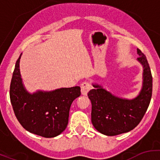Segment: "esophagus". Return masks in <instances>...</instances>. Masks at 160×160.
Returning <instances> with one entry per match:
<instances>
[{
    "label": "esophagus",
    "instance_id": "34e87169",
    "mask_svg": "<svg viewBox=\"0 0 160 160\" xmlns=\"http://www.w3.org/2000/svg\"><path fill=\"white\" fill-rule=\"evenodd\" d=\"M80 88H81V93L83 95H87L88 94V93L89 92V90H90V88H91V87H90V84L88 82L85 81V82H83V83H81V85H80Z\"/></svg>",
    "mask_w": 160,
    "mask_h": 160
}]
</instances>
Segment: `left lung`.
I'll list each match as a JSON object with an SVG mask.
<instances>
[{"mask_svg":"<svg viewBox=\"0 0 160 160\" xmlns=\"http://www.w3.org/2000/svg\"><path fill=\"white\" fill-rule=\"evenodd\" d=\"M138 62L142 65V88L132 100L114 96L101 85L93 84L88 92L91 101V122L101 133L108 136L120 135L134 129L139 124L149 105L152 92V77L146 56L137 49Z\"/></svg>","mask_w":160,"mask_h":160,"instance_id":"1","label":"left lung"}]
</instances>
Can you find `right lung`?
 I'll use <instances>...</instances> for the list:
<instances>
[{
	"label": "right lung",
	"instance_id": "1",
	"mask_svg": "<svg viewBox=\"0 0 160 160\" xmlns=\"http://www.w3.org/2000/svg\"><path fill=\"white\" fill-rule=\"evenodd\" d=\"M21 56L22 54L15 63L10 86V99L14 114L22 127L31 133L45 138L57 136L68 125L70 106L80 96V88L28 93L21 77Z\"/></svg>",
	"mask_w": 160,
	"mask_h": 160
}]
</instances>
